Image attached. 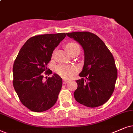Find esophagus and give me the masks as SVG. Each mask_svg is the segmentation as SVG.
Masks as SVG:
<instances>
[{
	"label": "esophagus",
	"mask_w": 133,
	"mask_h": 133,
	"mask_svg": "<svg viewBox=\"0 0 133 133\" xmlns=\"http://www.w3.org/2000/svg\"><path fill=\"white\" fill-rule=\"evenodd\" d=\"M69 80H63V84H65V83H69Z\"/></svg>",
	"instance_id": "esophagus-1"
}]
</instances>
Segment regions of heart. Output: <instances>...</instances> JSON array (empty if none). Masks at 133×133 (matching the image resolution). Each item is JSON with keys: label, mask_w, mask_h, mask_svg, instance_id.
<instances>
[{"label": "heart", "mask_w": 133, "mask_h": 133, "mask_svg": "<svg viewBox=\"0 0 133 133\" xmlns=\"http://www.w3.org/2000/svg\"><path fill=\"white\" fill-rule=\"evenodd\" d=\"M66 48L70 54L75 50H80V47L77 43H69L66 45ZM77 71V69L73 65H59L56 68V72L60 76L64 78H70L74 76Z\"/></svg>", "instance_id": "obj_1"}]
</instances>
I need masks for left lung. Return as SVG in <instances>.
Masks as SVG:
<instances>
[{"label":"left lung","mask_w":133,"mask_h":133,"mask_svg":"<svg viewBox=\"0 0 133 133\" xmlns=\"http://www.w3.org/2000/svg\"><path fill=\"white\" fill-rule=\"evenodd\" d=\"M81 45L84 65L76 80L78 85L74 96L77 102L88 107L102 105L113 93L117 70L114 58L106 45L96 35L88 32L66 34Z\"/></svg>","instance_id":"1"}]
</instances>
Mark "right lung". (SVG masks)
I'll return each mask as SVG.
<instances>
[{
    "label": "right lung",
    "mask_w": 133,
    "mask_h": 133,
    "mask_svg": "<svg viewBox=\"0 0 133 133\" xmlns=\"http://www.w3.org/2000/svg\"><path fill=\"white\" fill-rule=\"evenodd\" d=\"M66 34H44L30 38L22 46L13 64V87L22 104L33 112L46 111L55 105L63 80L56 74L43 81L55 48Z\"/></svg>",
    "instance_id": "right-lung-1"
}]
</instances>
